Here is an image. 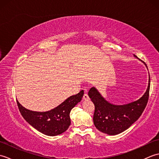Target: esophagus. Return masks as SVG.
<instances>
[{
    "instance_id": "1",
    "label": "esophagus",
    "mask_w": 159,
    "mask_h": 159,
    "mask_svg": "<svg viewBox=\"0 0 159 159\" xmlns=\"http://www.w3.org/2000/svg\"><path fill=\"white\" fill-rule=\"evenodd\" d=\"M83 100H89V97L88 95H87V93H85L83 95Z\"/></svg>"
}]
</instances>
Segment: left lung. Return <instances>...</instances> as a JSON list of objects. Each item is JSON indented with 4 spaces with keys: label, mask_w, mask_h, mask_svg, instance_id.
Segmentation results:
<instances>
[{
    "label": "left lung",
    "mask_w": 159,
    "mask_h": 159,
    "mask_svg": "<svg viewBox=\"0 0 159 159\" xmlns=\"http://www.w3.org/2000/svg\"><path fill=\"white\" fill-rule=\"evenodd\" d=\"M134 56L139 59L136 55ZM145 65L147 67L146 63ZM150 87L149 75L148 89L143 96L134 102L123 105H115L109 102L95 87H92L88 95L95 105L93 120L97 129L109 135H116L128 129L143 112L149 98Z\"/></svg>",
    "instance_id": "8db88e82"
}]
</instances>
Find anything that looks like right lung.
<instances>
[{
  "instance_id": "1",
  "label": "right lung",
  "mask_w": 159,
  "mask_h": 159,
  "mask_svg": "<svg viewBox=\"0 0 159 159\" xmlns=\"http://www.w3.org/2000/svg\"><path fill=\"white\" fill-rule=\"evenodd\" d=\"M84 94L82 90L69 97L58 107L46 112L30 111L22 107L17 100L19 111L27 122L40 133L48 136H56L66 131L71 124L70 111L81 100Z\"/></svg>"
}]
</instances>
